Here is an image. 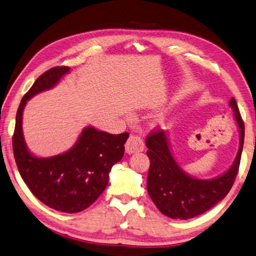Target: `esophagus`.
<instances>
[{
	"mask_svg": "<svg viewBox=\"0 0 256 256\" xmlns=\"http://www.w3.org/2000/svg\"><path fill=\"white\" fill-rule=\"evenodd\" d=\"M144 149V144L140 136L131 134L128 136L126 144H125V150H126L128 154L139 152H142Z\"/></svg>",
	"mask_w": 256,
	"mask_h": 256,
	"instance_id": "obj_1",
	"label": "esophagus"
}]
</instances>
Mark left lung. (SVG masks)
<instances>
[{"mask_svg":"<svg viewBox=\"0 0 256 256\" xmlns=\"http://www.w3.org/2000/svg\"><path fill=\"white\" fill-rule=\"evenodd\" d=\"M229 104L239 126L240 146L236 160L228 172L216 179H194L182 171L173 160L163 130L155 128L146 138L147 155L150 160L147 190L150 198L164 216L180 220L200 216L222 200L232 188L240 164L245 125L234 98H231Z\"/></svg>","mask_w":256,"mask_h":256,"instance_id":"1","label":"left lung"}]
</instances>
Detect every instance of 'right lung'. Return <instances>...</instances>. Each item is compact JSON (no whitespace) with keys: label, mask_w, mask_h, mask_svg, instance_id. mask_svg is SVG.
I'll use <instances>...</instances> for the list:
<instances>
[{"label":"right lung","mask_w":256,"mask_h":256,"mask_svg":"<svg viewBox=\"0 0 256 256\" xmlns=\"http://www.w3.org/2000/svg\"><path fill=\"white\" fill-rule=\"evenodd\" d=\"M70 72L56 66L44 72L24 96L16 116L12 149L22 180L34 196L48 208L64 213L80 212L106 189L109 172L124 155L128 133L110 134L88 126L70 152L38 158L30 154L22 136V110L27 100L48 90Z\"/></svg>","instance_id":"right-lung-1"}]
</instances>
